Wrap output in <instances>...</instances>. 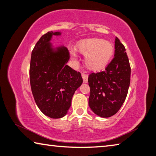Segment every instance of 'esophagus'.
<instances>
[{
  "label": "esophagus",
  "instance_id": "obj_1",
  "mask_svg": "<svg viewBox=\"0 0 156 156\" xmlns=\"http://www.w3.org/2000/svg\"><path fill=\"white\" fill-rule=\"evenodd\" d=\"M81 76H82L83 83H87L88 82V75L85 73H82V75Z\"/></svg>",
  "mask_w": 156,
  "mask_h": 156
}]
</instances>
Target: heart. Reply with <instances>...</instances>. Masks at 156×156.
<instances>
[{"instance_id":"b5f03b06","label":"heart","mask_w":156,"mask_h":156,"mask_svg":"<svg viewBox=\"0 0 156 156\" xmlns=\"http://www.w3.org/2000/svg\"><path fill=\"white\" fill-rule=\"evenodd\" d=\"M76 49L86 56V68L93 72L103 70L111 61L114 53L112 43L100 38L81 40L76 43Z\"/></svg>"}]
</instances>
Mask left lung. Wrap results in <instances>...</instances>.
Returning a JSON list of instances; mask_svg holds the SVG:
<instances>
[{"label": "left lung", "instance_id": "obj_1", "mask_svg": "<svg viewBox=\"0 0 156 156\" xmlns=\"http://www.w3.org/2000/svg\"><path fill=\"white\" fill-rule=\"evenodd\" d=\"M130 73L125 47L116 37L114 58L105 71L93 73L88 78L90 88L88 105L95 114L108 118L118 112L128 94Z\"/></svg>", "mask_w": 156, "mask_h": 156}]
</instances>
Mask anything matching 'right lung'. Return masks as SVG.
Wrapping results in <instances>:
<instances>
[{"instance_id": "obj_1", "label": "right lung", "mask_w": 156, "mask_h": 156, "mask_svg": "<svg viewBox=\"0 0 156 156\" xmlns=\"http://www.w3.org/2000/svg\"><path fill=\"white\" fill-rule=\"evenodd\" d=\"M61 32H48L35 45L31 54L30 83L38 108L51 119L66 116L71 106L75 90L83 82L81 73L66 63L68 49L63 46L54 49L50 43L52 35Z\"/></svg>"}]
</instances>
